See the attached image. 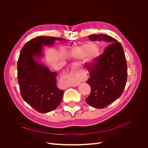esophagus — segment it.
<instances>
[{"label": "esophagus", "mask_w": 148, "mask_h": 148, "mask_svg": "<svg viewBox=\"0 0 148 148\" xmlns=\"http://www.w3.org/2000/svg\"><path fill=\"white\" fill-rule=\"evenodd\" d=\"M75 66H77V65H75ZM79 84L78 83V84H74V85H72V86H78V85Z\"/></svg>", "instance_id": "34e87169"}]
</instances>
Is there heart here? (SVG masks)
<instances>
[{"label": "heart", "instance_id": "1", "mask_svg": "<svg viewBox=\"0 0 148 148\" xmlns=\"http://www.w3.org/2000/svg\"><path fill=\"white\" fill-rule=\"evenodd\" d=\"M101 52L99 48L95 47L94 44L86 43L79 47L73 48L70 52V55L75 58L81 59L88 55V62L93 63L100 55ZM79 82L78 78H70L66 82V85H74Z\"/></svg>", "mask_w": 148, "mask_h": 148}]
</instances>
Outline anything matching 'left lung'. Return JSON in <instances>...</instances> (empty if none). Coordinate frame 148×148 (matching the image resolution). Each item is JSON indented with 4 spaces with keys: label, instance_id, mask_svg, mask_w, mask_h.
Returning <instances> with one entry per match:
<instances>
[{
    "label": "left lung",
    "instance_id": "obj_1",
    "mask_svg": "<svg viewBox=\"0 0 148 148\" xmlns=\"http://www.w3.org/2000/svg\"><path fill=\"white\" fill-rule=\"evenodd\" d=\"M91 41H104L107 46L96 61L87 66L89 77L86 82L91 93L86 102L97 109L104 108L120 97L127 79V65L122 45L107 34H91Z\"/></svg>",
    "mask_w": 148,
    "mask_h": 148
}]
</instances>
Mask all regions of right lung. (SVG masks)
I'll return each mask as SVG.
<instances>
[{
	"instance_id": "add662e5",
	"label": "right lung",
	"mask_w": 148,
	"mask_h": 148,
	"mask_svg": "<svg viewBox=\"0 0 148 148\" xmlns=\"http://www.w3.org/2000/svg\"><path fill=\"white\" fill-rule=\"evenodd\" d=\"M60 38L39 36L26 42L22 48L17 63V77L21 97L40 113L56 109L63 97L64 91L58 88L57 73L51 72L39 59L43 56V46H52Z\"/></svg>"
}]
</instances>
